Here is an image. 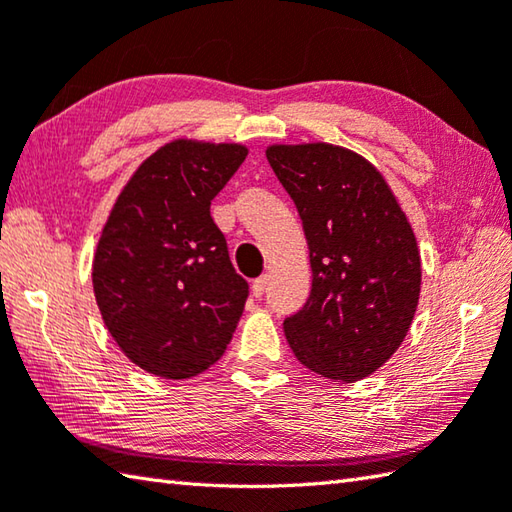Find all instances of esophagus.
<instances>
[{
  "mask_svg": "<svg viewBox=\"0 0 512 512\" xmlns=\"http://www.w3.org/2000/svg\"><path fill=\"white\" fill-rule=\"evenodd\" d=\"M266 284H268V277L266 275L257 277L255 282H253V297H262L264 290H266Z\"/></svg>",
  "mask_w": 512,
  "mask_h": 512,
  "instance_id": "1",
  "label": "esophagus"
}]
</instances>
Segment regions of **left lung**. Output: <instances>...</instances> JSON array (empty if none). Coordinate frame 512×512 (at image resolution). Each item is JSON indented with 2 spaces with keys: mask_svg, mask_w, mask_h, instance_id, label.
I'll use <instances>...</instances> for the list:
<instances>
[{
  "mask_svg": "<svg viewBox=\"0 0 512 512\" xmlns=\"http://www.w3.org/2000/svg\"><path fill=\"white\" fill-rule=\"evenodd\" d=\"M268 164L295 202L313 286L284 319L295 357L313 373L357 382L395 353L419 302L422 262L384 177L353 150L270 146Z\"/></svg>",
  "mask_w": 512,
  "mask_h": 512,
  "instance_id": "8db88e82",
  "label": "left lung"
}]
</instances>
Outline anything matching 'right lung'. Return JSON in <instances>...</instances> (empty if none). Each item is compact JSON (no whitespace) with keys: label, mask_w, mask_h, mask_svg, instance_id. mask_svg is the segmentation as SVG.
Segmentation results:
<instances>
[{"label":"right lung","mask_w":512,"mask_h":512,"mask_svg":"<svg viewBox=\"0 0 512 512\" xmlns=\"http://www.w3.org/2000/svg\"><path fill=\"white\" fill-rule=\"evenodd\" d=\"M246 155L237 144L177 139L137 168L110 210L93 262L95 299L117 346L148 373H204L244 313L248 282L230 264L210 202Z\"/></svg>","instance_id":"1"}]
</instances>
